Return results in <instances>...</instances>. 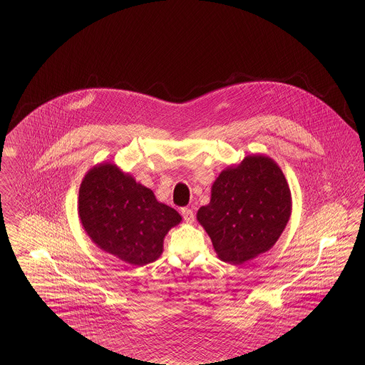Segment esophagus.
<instances>
[{
	"label": "esophagus",
	"mask_w": 365,
	"mask_h": 365,
	"mask_svg": "<svg viewBox=\"0 0 365 365\" xmlns=\"http://www.w3.org/2000/svg\"><path fill=\"white\" fill-rule=\"evenodd\" d=\"M182 216H183V220L186 223H192L194 222V213L190 208H182Z\"/></svg>",
	"instance_id": "1"
}]
</instances>
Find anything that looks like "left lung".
<instances>
[{
    "mask_svg": "<svg viewBox=\"0 0 365 365\" xmlns=\"http://www.w3.org/2000/svg\"><path fill=\"white\" fill-rule=\"evenodd\" d=\"M290 213L292 194L277 163L247 156L219 175L197 219L222 260L243 264L275 245Z\"/></svg>",
    "mask_w": 365,
    "mask_h": 365,
    "instance_id": "left-lung-1",
    "label": "left lung"
}]
</instances>
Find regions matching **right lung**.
<instances>
[{"label": "right lung", "instance_id": "1", "mask_svg": "<svg viewBox=\"0 0 365 365\" xmlns=\"http://www.w3.org/2000/svg\"><path fill=\"white\" fill-rule=\"evenodd\" d=\"M79 216L93 242L133 265L157 260L165 234L182 220L153 191L112 164L87 173L79 189Z\"/></svg>", "mask_w": 365, "mask_h": 365}]
</instances>
